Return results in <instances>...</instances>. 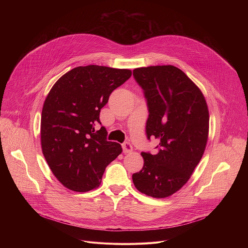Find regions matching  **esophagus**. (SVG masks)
<instances>
[{"mask_svg":"<svg viewBox=\"0 0 248 248\" xmlns=\"http://www.w3.org/2000/svg\"><path fill=\"white\" fill-rule=\"evenodd\" d=\"M123 150H124V153H130V152H132L133 148L129 142H124L123 144Z\"/></svg>","mask_w":248,"mask_h":248,"instance_id":"esophagus-1","label":"esophagus"}]
</instances>
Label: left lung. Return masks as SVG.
I'll return each instance as SVG.
<instances>
[{"instance_id": "1", "label": "left lung", "mask_w": 248, "mask_h": 248, "mask_svg": "<svg viewBox=\"0 0 248 248\" xmlns=\"http://www.w3.org/2000/svg\"><path fill=\"white\" fill-rule=\"evenodd\" d=\"M144 91L148 139L159 141L154 154L142 152V170L132 174L137 190L154 198L179 191L200 162L208 140L209 111L199 87L173 65L133 69Z\"/></svg>"}]
</instances>
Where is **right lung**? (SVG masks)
I'll use <instances>...</instances> for the list:
<instances>
[{
  "instance_id": "right-lung-1",
  "label": "right lung",
  "mask_w": 248,
  "mask_h": 248,
  "mask_svg": "<svg viewBox=\"0 0 248 248\" xmlns=\"http://www.w3.org/2000/svg\"><path fill=\"white\" fill-rule=\"evenodd\" d=\"M131 77V70L90 64L69 70L48 93L41 116L43 155L66 188L85 192L98 187L103 173L123 151L107 141L100 111L110 94Z\"/></svg>"
}]
</instances>
